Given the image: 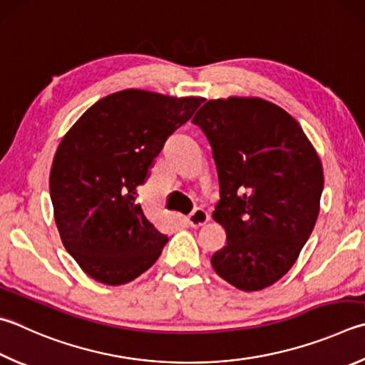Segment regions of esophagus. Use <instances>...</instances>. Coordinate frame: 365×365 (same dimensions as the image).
<instances>
[{"instance_id": "esophagus-1", "label": "esophagus", "mask_w": 365, "mask_h": 365, "mask_svg": "<svg viewBox=\"0 0 365 365\" xmlns=\"http://www.w3.org/2000/svg\"><path fill=\"white\" fill-rule=\"evenodd\" d=\"M207 222H209V214L204 209H195L187 217V223L190 225V227H193V228L202 227V225H205Z\"/></svg>"}]
</instances>
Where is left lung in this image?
<instances>
[{"instance_id": "8db88e82", "label": "left lung", "mask_w": 365, "mask_h": 365, "mask_svg": "<svg viewBox=\"0 0 365 365\" xmlns=\"http://www.w3.org/2000/svg\"><path fill=\"white\" fill-rule=\"evenodd\" d=\"M193 124L212 147L220 183L212 217L227 231L212 268L237 289L262 290L292 268L314 228L319 156L300 124L263 98L209 101Z\"/></svg>"}]
</instances>
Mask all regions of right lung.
I'll return each instance as SVG.
<instances>
[{
	"instance_id": "right-lung-1",
	"label": "right lung",
	"mask_w": 365,
	"mask_h": 365,
	"mask_svg": "<svg viewBox=\"0 0 365 365\" xmlns=\"http://www.w3.org/2000/svg\"><path fill=\"white\" fill-rule=\"evenodd\" d=\"M202 102L125 89L92 105L62 138L49 177L54 218L65 249L92 279L121 286L161 255L168 236L145 217L137 188Z\"/></svg>"
}]
</instances>
